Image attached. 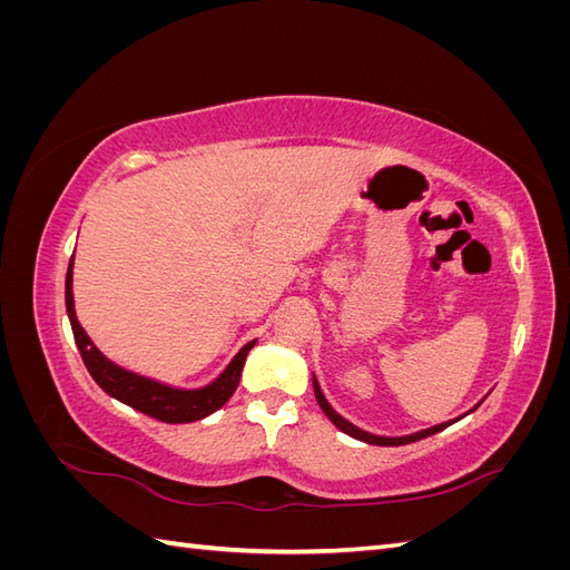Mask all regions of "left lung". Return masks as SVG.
Returning a JSON list of instances; mask_svg holds the SVG:
<instances>
[{
    "label": "left lung",
    "mask_w": 570,
    "mask_h": 570,
    "mask_svg": "<svg viewBox=\"0 0 570 570\" xmlns=\"http://www.w3.org/2000/svg\"><path fill=\"white\" fill-rule=\"evenodd\" d=\"M314 392H316V400H318V406L323 409V413L327 419H331L342 433H347V435H352V438H356V440H361V442H366V444H381V446H400V444H411V442H416V440H423V438H430V435H435V433H440V430H444V428H450L454 421H459V419H454V421H450V423H440V425H433V428H428V430H421V433H413V435H404V438H381V435H371V433H366V430H361V428H356V425H352L350 421H344L340 413L327 404V400L323 396V392H321V385H318V381L314 377ZM473 411V409H471Z\"/></svg>",
    "instance_id": "left-lung-1"
}]
</instances>
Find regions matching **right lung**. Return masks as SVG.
Returning <instances> with one entry per match:
<instances>
[{"mask_svg": "<svg viewBox=\"0 0 570 570\" xmlns=\"http://www.w3.org/2000/svg\"><path fill=\"white\" fill-rule=\"evenodd\" d=\"M66 312L68 318H71L73 327V337L80 350V356L88 366L90 375L95 377V383L111 394L114 400L124 402L137 411L147 413V416L164 421V423H193L202 421L204 416H209L216 409L226 404L233 392L239 385V375H243L245 358L249 350L256 344V340L247 342L243 350L237 352V356L230 361L228 368L223 371L212 385L199 387V390H176L161 385L157 381H149V377H142L137 373H130L126 368H120L101 354L92 340L85 335L76 318V308H73V256L71 264H68L66 273Z\"/></svg>", "mask_w": 570, "mask_h": 570, "instance_id": "right-lung-1", "label": "right lung"}]
</instances>
